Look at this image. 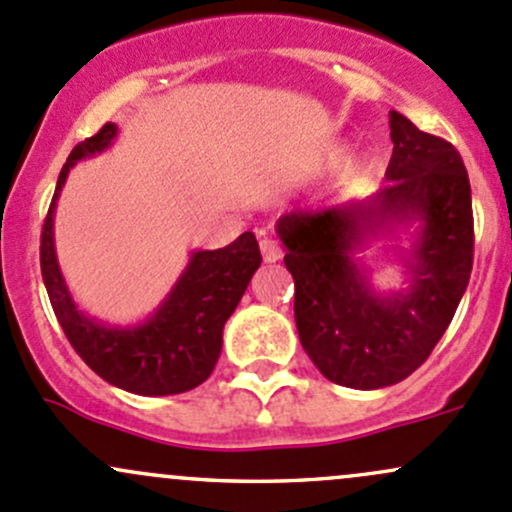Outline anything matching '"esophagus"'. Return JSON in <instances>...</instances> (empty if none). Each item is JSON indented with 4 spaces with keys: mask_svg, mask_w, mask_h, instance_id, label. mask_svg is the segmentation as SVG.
<instances>
[{
    "mask_svg": "<svg viewBox=\"0 0 512 512\" xmlns=\"http://www.w3.org/2000/svg\"><path fill=\"white\" fill-rule=\"evenodd\" d=\"M260 250H262V257H265V262H277L282 260V247H279L277 240L267 238V235H262L260 238Z\"/></svg>",
    "mask_w": 512,
    "mask_h": 512,
    "instance_id": "esophagus-1",
    "label": "esophagus"
}]
</instances>
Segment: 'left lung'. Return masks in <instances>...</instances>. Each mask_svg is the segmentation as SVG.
Instances as JSON below:
<instances>
[{"label": "left lung", "mask_w": 512, "mask_h": 512, "mask_svg": "<svg viewBox=\"0 0 512 512\" xmlns=\"http://www.w3.org/2000/svg\"><path fill=\"white\" fill-rule=\"evenodd\" d=\"M390 139L380 191L277 223L297 289L301 346L324 378L353 390L400 383L429 358L473 265L471 184L461 154L395 110ZM373 244L398 260L402 288L374 287L372 258L364 255Z\"/></svg>", "instance_id": "8db88e82"}]
</instances>
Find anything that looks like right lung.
<instances>
[{
	"label": "right lung",
	"mask_w": 512,
	"mask_h": 512,
	"mask_svg": "<svg viewBox=\"0 0 512 512\" xmlns=\"http://www.w3.org/2000/svg\"><path fill=\"white\" fill-rule=\"evenodd\" d=\"M115 122L73 149L58 176L41 233V274L56 319L75 353L105 383L144 397L179 395L208 380L223 348V326L240 304L262 255L252 233L220 250H193L188 265L157 309L137 324H110L85 314L63 277L53 238L56 203L78 161L107 152Z\"/></svg>",
	"instance_id": "right-lung-1"
}]
</instances>
